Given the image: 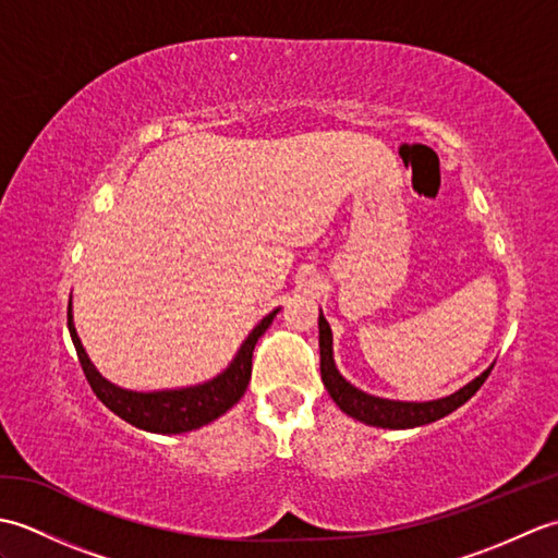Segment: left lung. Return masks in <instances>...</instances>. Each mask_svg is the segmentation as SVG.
I'll list each match as a JSON object with an SVG mask.
<instances>
[{
    "label": "left lung",
    "mask_w": 558,
    "mask_h": 558,
    "mask_svg": "<svg viewBox=\"0 0 558 558\" xmlns=\"http://www.w3.org/2000/svg\"><path fill=\"white\" fill-rule=\"evenodd\" d=\"M318 350H322V378L324 386L336 400V405L350 414L352 420L381 426V429H412V426L432 424L436 420L446 417L453 410L477 393L480 386L487 381L492 366L487 372H482L477 378H472L468 386H462L456 393L438 400H426V402H402V400H388V398H376L364 393V390L354 388L350 381L340 376L333 362V333H330V326L318 314Z\"/></svg>",
    "instance_id": "left-lung-1"
}]
</instances>
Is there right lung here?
Here are the masks:
<instances>
[{
    "mask_svg": "<svg viewBox=\"0 0 558 558\" xmlns=\"http://www.w3.org/2000/svg\"><path fill=\"white\" fill-rule=\"evenodd\" d=\"M278 312L280 310L260 318V324L248 333V338L242 342V348L236 350L228 369L213 376L210 381L186 388L148 390V393L117 386L93 366L74 328L71 302L66 312V324L71 342H74L78 362L83 366V374H86L93 393L102 400L105 408H110L117 417L138 426V429H146L153 434H184L218 420L220 414L228 412L234 402L244 396L248 378H252V357L256 340L266 333V328L272 324V318H276Z\"/></svg>",
    "mask_w": 558,
    "mask_h": 558,
    "instance_id": "obj_1",
    "label": "right lung"
}]
</instances>
